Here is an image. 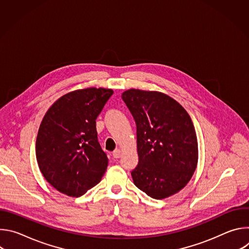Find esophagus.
Wrapping results in <instances>:
<instances>
[{
  "instance_id": "34e87169",
  "label": "esophagus",
  "mask_w": 249,
  "mask_h": 249,
  "mask_svg": "<svg viewBox=\"0 0 249 249\" xmlns=\"http://www.w3.org/2000/svg\"><path fill=\"white\" fill-rule=\"evenodd\" d=\"M112 156H113L114 159H119V158L121 157V151H120L119 149H116V150L113 152Z\"/></svg>"
}]
</instances>
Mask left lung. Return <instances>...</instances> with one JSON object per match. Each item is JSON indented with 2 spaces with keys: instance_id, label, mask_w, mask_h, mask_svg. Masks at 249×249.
<instances>
[{
  "instance_id": "obj_1",
  "label": "left lung",
  "mask_w": 249,
  "mask_h": 249,
  "mask_svg": "<svg viewBox=\"0 0 249 249\" xmlns=\"http://www.w3.org/2000/svg\"><path fill=\"white\" fill-rule=\"evenodd\" d=\"M122 99L137 127L139 162L131 172L134 184L159 200L179 192L198 162L197 136L189 114L160 91L131 89Z\"/></svg>"
}]
</instances>
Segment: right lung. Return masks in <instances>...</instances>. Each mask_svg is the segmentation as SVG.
Returning <instances> with one entry per match:
<instances>
[{
	"instance_id": "1",
	"label": "right lung",
	"mask_w": 249,
	"mask_h": 249,
	"mask_svg": "<svg viewBox=\"0 0 249 249\" xmlns=\"http://www.w3.org/2000/svg\"><path fill=\"white\" fill-rule=\"evenodd\" d=\"M112 93L103 88L71 91L44 115L36 160L44 178L59 192L79 197L101 180L108 159L98 143L95 120Z\"/></svg>"
}]
</instances>
